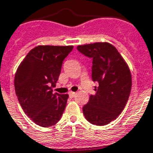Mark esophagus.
Listing matches in <instances>:
<instances>
[{"label":"esophagus","mask_w":153,"mask_h":153,"mask_svg":"<svg viewBox=\"0 0 153 153\" xmlns=\"http://www.w3.org/2000/svg\"><path fill=\"white\" fill-rule=\"evenodd\" d=\"M76 92L70 91V92H69V96H70V97H71V98H72V97H74V96H76Z\"/></svg>","instance_id":"obj_1"}]
</instances>
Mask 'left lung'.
<instances>
[{
    "label": "left lung",
    "mask_w": 153,
    "mask_h": 153,
    "mask_svg": "<svg viewBox=\"0 0 153 153\" xmlns=\"http://www.w3.org/2000/svg\"><path fill=\"white\" fill-rule=\"evenodd\" d=\"M77 49L92 58V80L99 83L96 94L82 108L84 116L92 124H108L128 102L132 87L129 68L116 48L107 42L79 45Z\"/></svg>",
    "instance_id": "left-lung-1"
}]
</instances>
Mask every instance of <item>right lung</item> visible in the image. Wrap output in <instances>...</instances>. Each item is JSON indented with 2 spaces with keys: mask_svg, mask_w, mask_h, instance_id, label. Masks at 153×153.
Instances as JSON below:
<instances>
[{
  "mask_svg": "<svg viewBox=\"0 0 153 153\" xmlns=\"http://www.w3.org/2000/svg\"><path fill=\"white\" fill-rule=\"evenodd\" d=\"M73 46L39 45L29 52L17 68L15 90L24 112L37 125L48 128L60 120L68 94L53 92L65 57Z\"/></svg>",
  "mask_w": 153,
  "mask_h": 153,
  "instance_id": "obj_1",
  "label": "right lung"
}]
</instances>
